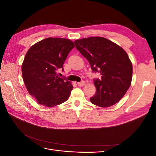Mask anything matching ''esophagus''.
Wrapping results in <instances>:
<instances>
[{
	"label": "esophagus",
	"instance_id": "esophagus-1",
	"mask_svg": "<svg viewBox=\"0 0 156 156\" xmlns=\"http://www.w3.org/2000/svg\"><path fill=\"white\" fill-rule=\"evenodd\" d=\"M84 84H85V81H81V82H79V83H77V85L79 86V87H83Z\"/></svg>",
	"mask_w": 156,
	"mask_h": 156
}]
</instances>
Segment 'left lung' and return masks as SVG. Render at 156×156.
I'll list each match as a JSON object with an SVG mask.
<instances>
[{"instance_id": "left-lung-1", "label": "left lung", "mask_w": 156, "mask_h": 156, "mask_svg": "<svg viewBox=\"0 0 156 156\" xmlns=\"http://www.w3.org/2000/svg\"><path fill=\"white\" fill-rule=\"evenodd\" d=\"M74 43L93 72L101 75L100 80L94 79L96 93L90 100L101 107L116 104L125 95L132 80L133 66L126 52L103 37H90Z\"/></svg>"}]
</instances>
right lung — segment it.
<instances>
[{
  "label": "right lung",
  "instance_id": "1",
  "mask_svg": "<svg viewBox=\"0 0 156 156\" xmlns=\"http://www.w3.org/2000/svg\"><path fill=\"white\" fill-rule=\"evenodd\" d=\"M75 47L72 41L48 37L28 50L22 64V76L28 92L40 105L48 107L68 100L73 87L58 77L65 60Z\"/></svg>",
  "mask_w": 156,
  "mask_h": 156
}]
</instances>
